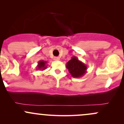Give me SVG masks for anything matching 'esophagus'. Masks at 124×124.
Wrapping results in <instances>:
<instances>
[{
    "mask_svg": "<svg viewBox=\"0 0 124 124\" xmlns=\"http://www.w3.org/2000/svg\"><path fill=\"white\" fill-rule=\"evenodd\" d=\"M54 59L55 60V61H59L60 58H59V57H54Z\"/></svg>",
    "mask_w": 124,
    "mask_h": 124,
    "instance_id": "1",
    "label": "esophagus"
}]
</instances>
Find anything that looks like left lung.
<instances>
[{
  "instance_id": "8db88e82",
  "label": "left lung",
  "mask_w": 124,
  "mask_h": 124,
  "mask_svg": "<svg viewBox=\"0 0 124 124\" xmlns=\"http://www.w3.org/2000/svg\"><path fill=\"white\" fill-rule=\"evenodd\" d=\"M66 68L73 78H80L84 76L86 72L87 66L76 56H72L71 59L66 63Z\"/></svg>"
}]
</instances>
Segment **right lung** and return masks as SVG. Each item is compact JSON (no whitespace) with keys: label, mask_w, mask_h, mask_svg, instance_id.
<instances>
[{"label":"right lung","mask_w":124,"mask_h":124,"mask_svg":"<svg viewBox=\"0 0 124 124\" xmlns=\"http://www.w3.org/2000/svg\"><path fill=\"white\" fill-rule=\"evenodd\" d=\"M47 63L46 61H40L38 62V65H37V70H43L47 68Z\"/></svg>","instance_id":"right-lung-1"}]
</instances>
